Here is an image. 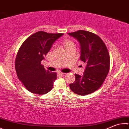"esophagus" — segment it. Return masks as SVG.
I'll return each instance as SVG.
<instances>
[{
	"instance_id": "1",
	"label": "esophagus",
	"mask_w": 129,
	"mask_h": 129,
	"mask_svg": "<svg viewBox=\"0 0 129 129\" xmlns=\"http://www.w3.org/2000/svg\"><path fill=\"white\" fill-rule=\"evenodd\" d=\"M57 74L59 76H64L65 74V73H61V72H58Z\"/></svg>"
}]
</instances>
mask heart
Returning a JSON list of instances; mask_svg holds the SVG:
<instances>
[{"label": "heart", "instance_id": "heart-1", "mask_svg": "<svg viewBox=\"0 0 129 129\" xmlns=\"http://www.w3.org/2000/svg\"><path fill=\"white\" fill-rule=\"evenodd\" d=\"M63 43H64L65 48L69 47L72 46H74V42L71 40H69V39H65L64 42H63ZM53 47H54V46H53Z\"/></svg>", "mask_w": 129, "mask_h": 129}]
</instances>
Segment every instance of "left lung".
I'll use <instances>...</instances> for the list:
<instances>
[{"mask_svg":"<svg viewBox=\"0 0 129 129\" xmlns=\"http://www.w3.org/2000/svg\"><path fill=\"white\" fill-rule=\"evenodd\" d=\"M68 34L79 42L80 59L86 63L83 76L75 74L76 80L69 87L77 94L87 95L100 88L107 76L110 67L108 51L102 39L92 33L80 30Z\"/></svg>","mask_w":129,"mask_h":129,"instance_id":"left-lung-1","label":"left lung"}]
</instances>
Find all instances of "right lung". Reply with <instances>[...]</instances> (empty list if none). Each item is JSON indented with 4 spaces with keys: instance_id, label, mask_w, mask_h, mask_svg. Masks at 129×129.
<instances>
[{
    "instance_id": "add662e5",
    "label": "right lung",
    "mask_w": 129,
    "mask_h": 129,
    "mask_svg": "<svg viewBox=\"0 0 129 129\" xmlns=\"http://www.w3.org/2000/svg\"><path fill=\"white\" fill-rule=\"evenodd\" d=\"M63 34L39 31L28 37L20 47L15 69L19 80L30 92L43 95L52 90L57 74L46 71L41 61L53 43Z\"/></svg>"
}]
</instances>
